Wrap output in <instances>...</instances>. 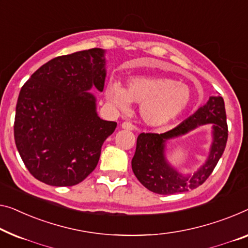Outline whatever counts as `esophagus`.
<instances>
[{
  "mask_svg": "<svg viewBox=\"0 0 248 248\" xmlns=\"http://www.w3.org/2000/svg\"><path fill=\"white\" fill-rule=\"evenodd\" d=\"M121 127H123L124 129H125V130H134L135 125L132 124L131 123H128V121H124V123L121 124Z\"/></svg>",
  "mask_w": 248,
  "mask_h": 248,
  "instance_id": "esophagus-1",
  "label": "esophagus"
}]
</instances>
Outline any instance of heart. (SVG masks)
<instances>
[{
	"mask_svg": "<svg viewBox=\"0 0 248 248\" xmlns=\"http://www.w3.org/2000/svg\"><path fill=\"white\" fill-rule=\"evenodd\" d=\"M109 102L119 110H125L130 101L140 103V116L147 124L159 127L182 114L191 100L186 84L168 78H132L125 89L111 84L107 91Z\"/></svg>",
	"mask_w": 248,
	"mask_h": 248,
	"instance_id": "b5f03b06",
	"label": "heart"
}]
</instances>
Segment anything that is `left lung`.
I'll use <instances>...</instances> for the list:
<instances>
[{
    "label": "left lung",
    "mask_w": 248,
    "mask_h": 248,
    "mask_svg": "<svg viewBox=\"0 0 248 248\" xmlns=\"http://www.w3.org/2000/svg\"><path fill=\"white\" fill-rule=\"evenodd\" d=\"M206 123L213 124V145L205 164L191 176H183L171 169L164 158L166 140L182 135ZM228 138L224 99L210 97L208 102L171 130L164 134L142 132L137 138L135 156L131 160L137 179L147 189L160 195H172L195 189L204 184L223 155Z\"/></svg>",
    "instance_id": "8db88e82"
}]
</instances>
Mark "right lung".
<instances>
[{
    "label": "right lung",
    "mask_w": 248,
    "mask_h": 248,
    "mask_svg": "<svg viewBox=\"0 0 248 248\" xmlns=\"http://www.w3.org/2000/svg\"><path fill=\"white\" fill-rule=\"evenodd\" d=\"M105 51L57 57L23 84L17 98L14 140L30 173L51 186L82 182L97 167L105 140L117 127L95 112L87 92L105 87Z\"/></svg>",
    "instance_id": "add662e5"
}]
</instances>
